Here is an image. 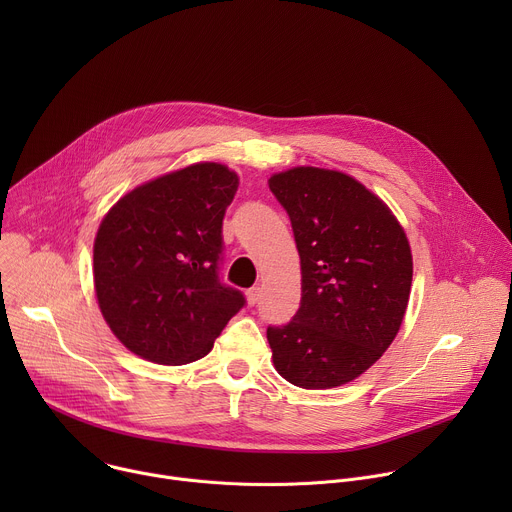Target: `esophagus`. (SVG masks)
I'll list each match as a JSON object with an SVG mask.
<instances>
[{"instance_id":"obj_1","label":"esophagus","mask_w":512,"mask_h":512,"mask_svg":"<svg viewBox=\"0 0 512 512\" xmlns=\"http://www.w3.org/2000/svg\"><path fill=\"white\" fill-rule=\"evenodd\" d=\"M259 298H261V289H259V287L247 289V304H249V306H255V304L259 302Z\"/></svg>"}]
</instances>
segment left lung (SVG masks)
<instances>
[{"label": "left lung", "mask_w": 512, "mask_h": 512, "mask_svg": "<svg viewBox=\"0 0 512 512\" xmlns=\"http://www.w3.org/2000/svg\"><path fill=\"white\" fill-rule=\"evenodd\" d=\"M302 263V302L285 326H269L277 373L302 389L340 387L395 340L413 261L389 206L354 178L302 166L269 178Z\"/></svg>", "instance_id": "1"}]
</instances>
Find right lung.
Segmentation results:
<instances>
[{
  "label": "right lung",
  "instance_id": "right-lung-1",
  "mask_svg": "<svg viewBox=\"0 0 512 512\" xmlns=\"http://www.w3.org/2000/svg\"><path fill=\"white\" fill-rule=\"evenodd\" d=\"M239 178L204 162L125 194L103 218L93 249L95 291L113 334L137 356L186 364L245 306L218 277L223 218Z\"/></svg>",
  "mask_w": 512,
  "mask_h": 512
}]
</instances>
